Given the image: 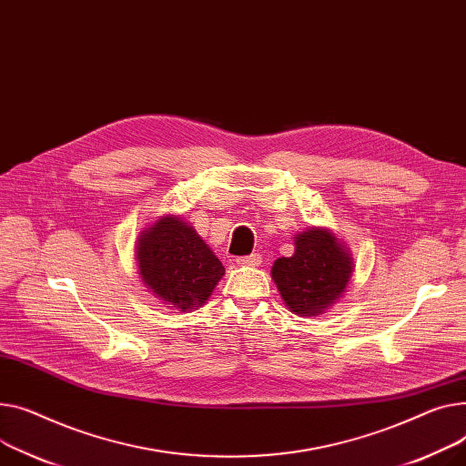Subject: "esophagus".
<instances>
[{"label":"esophagus","mask_w":466,"mask_h":466,"mask_svg":"<svg viewBox=\"0 0 466 466\" xmlns=\"http://www.w3.org/2000/svg\"><path fill=\"white\" fill-rule=\"evenodd\" d=\"M236 262H238L239 266H260L262 257H260L258 253H255V255H249V257H241V258H238Z\"/></svg>","instance_id":"34e87169"}]
</instances>
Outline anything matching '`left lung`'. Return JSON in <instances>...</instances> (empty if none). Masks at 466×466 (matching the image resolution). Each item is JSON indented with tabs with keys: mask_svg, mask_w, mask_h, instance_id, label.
Returning <instances> with one entry per match:
<instances>
[{
	"mask_svg": "<svg viewBox=\"0 0 466 466\" xmlns=\"http://www.w3.org/2000/svg\"><path fill=\"white\" fill-rule=\"evenodd\" d=\"M294 255L277 258L271 279L283 301L299 317H317L343 296L352 258L328 228H309L294 238Z\"/></svg>",
	"mask_w": 466,
	"mask_h": 466,
	"instance_id": "8db88e82",
	"label": "left lung"
}]
</instances>
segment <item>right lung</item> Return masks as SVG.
<instances>
[{
  "instance_id": "right-lung-1",
  "label": "right lung",
  "mask_w": 466,
  "mask_h": 466,
  "mask_svg": "<svg viewBox=\"0 0 466 466\" xmlns=\"http://www.w3.org/2000/svg\"><path fill=\"white\" fill-rule=\"evenodd\" d=\"M137 260L146 289L183 313L204 305L225 275L219 258L177 215L161 217L138 236Z\"/></svg>"
}]
</instances>
